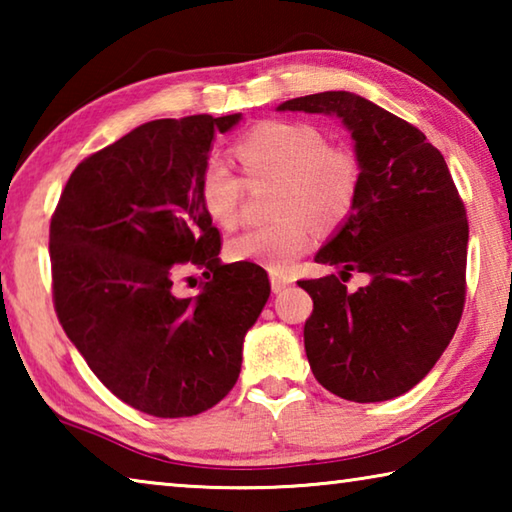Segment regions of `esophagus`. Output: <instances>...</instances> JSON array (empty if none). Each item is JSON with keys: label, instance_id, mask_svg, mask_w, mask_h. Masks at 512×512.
<instances>
[{"label": "esophagus", "instance_id": "34e87169", "mask_svg": "<svg viewBox=\"0 0 512 512\" xmlns=\"http://www.w3.org/2000/svg\"><path fill=\"white\" fill-rule=\"evenodd\" d=\"M287 287H291V277L271 271V289H273V293H280V291H284Z\"/></svg>", "mask_w": 512, "mask_h": 512}]
</instances>
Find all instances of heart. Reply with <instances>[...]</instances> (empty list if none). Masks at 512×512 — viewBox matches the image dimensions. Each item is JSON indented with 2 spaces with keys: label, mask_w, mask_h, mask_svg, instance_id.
I'll return each mask as SVG.
<instances>
[{
  "label": "heart",
  "mask_w": 512,
  "mask_h": 512,
  "mask_svg": "<svg viewBox=\"0 0 512 512\" xmlns=\"http://www.w3.org/2000/svg\"><path fill=\"white\" fill-rule=\"evenodd\" d=\"M235 155L250 183L277 180L275 221L246 230L230 241L237 262L287 271L311 241V223L334 228L348 219L361 187V164L343 146H327L314 126L298 121H264L235 144ZM198 203L221 228H235L244 180L230 164L207 158L196 180Z\"/></svg>",
  "instance_id": "1"
}]
</instances>
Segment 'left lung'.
<instances>
[{
	"label": "left lung",
	"mask_w": 512,
	"mask_h": 512,
	"mask_svg": "<svg viewBox=\"0 0 512 512\" xmlns=\"http://www.w3.org/2000/svg\"><path fill=\"white\" fill-rule=\"evenodd\" d=\"M277 110L339 117L361 164L357 203L316 253L341 277L298 282L314 300L305 323L311 372L343 400H393L436 366L461 323L465 205L424 133L359 94H307ZM354 270L371 284L350 294L340 280Z\"/></svg>",
	"instance_id": "obj_1"
}]
</instances>
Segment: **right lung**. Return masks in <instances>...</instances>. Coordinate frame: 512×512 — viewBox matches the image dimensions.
Wrapping results in <instances>:
<instances>
[{"label":"right lung","mask_w":512,"mask_h":512,"mask_svg":"<svg viewBox=\"0 0 512 512\" xmlns=\"http://www.w3.org/2000/svg\"><path fill=\"white\" fill-rule=\"evenodd\" d=\"M239 119L137 126L72 171L51 216L60 325L112 395L155 418H189L230 393L271 293L262 266L221 264V235L196 196L214 135ZM192 270L202 284L183 297Z\"/></svg>","instance_id":"right-lung-1"}]
</instances>
